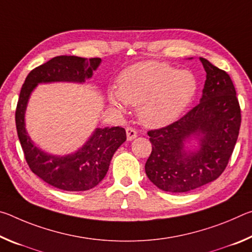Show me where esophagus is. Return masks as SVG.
<instances>
[{
    "label": "esophagus",
    "instance_id": "obj_1",
    "mask_svg": "<svg viewBox=\"0 0 252 252\" xmlns=\"http://www.w3.org/2000/svg\"><path fill=\"white\" fill-rule=\"evenodd\" d=\"M136 135H138V133H136V130L134 129V127H132V126L126 127V139L129 140V141L135 139Z\"/></svg>",
    "mask_w": 252,
    "mask_h": 252
}]
</instances>
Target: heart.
<instances>
[{
	"instance_id": "heart-1",
	"label": "heart",
	"mask_w": 252,
	"mask_h": 252,
	"mask_svg": "<svg viewBox=\"0 0 252 252\" xmlns=\"http://www.w3.org/2000/svg\"><path fill=\"white\" fill-rule=\"evenodd\" d=\"M119 90L109 91L110 103L125 110L139 106V118L148 126L173 122L197 93V79L188 70L147 61L126 67L118 80Z\"/></svg>"
}]
</instances>
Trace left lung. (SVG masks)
<instances>
[{"label": "left lung", "instance_id": "8db88e82", "mask_svg": "<svg viewBox=\"0 0 252 252\" xmlns=\"http://www.w3.org/2000/svg\"><path fill=\"white\" fill-rule=\"evenodd\" d=\"M200 61L207 72L200 103L171 125L148 131L152 151L146 173L168 192H188L219 178L240 130L241 110L231 78L208 60ZM192 135L202 136L198 152L185 150Z\"/></svg>", "mask_w": 252, "mask_h": 252}]
</instances>
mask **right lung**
<instances>
[{"mask_svg":"<svg viewBox=\"0 0 252 252\" xmlns=\"http://www.w3.org/2000/svg\"><path fill=\"white\" fill-rule=\"evenodd\" d=\"M100 62V58L55 57L30 72L21 89L15 110V125L24 158L33 173L58 189L85 191L99 185L108 172L113 153L126 140V130L121 126L96 129L78 152L66 157L49 156L33 146L25 131L24 112L29 96L37 83L84 82L85 79L91 78Z\"/></svg>","mask_w":252,"mask_h":252,"instance_id":"add662e5","label":"right lung"}]
</instances>
